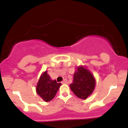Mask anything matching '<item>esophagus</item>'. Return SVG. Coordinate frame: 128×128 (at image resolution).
Segmentation results:
<instances>
[{
    "label": "esophagus",
    "instance_id": "1",
    "mask_svg": "<svg viewBox=\"0 0 128 128\" xmlns=\"http://www.w3.org/2000/svg\"><path fill=\"white\" fill-rule=\"evenodd\" d=\"M62 84H68V80L66 79V78H64V80L62 81Z\"/></svg>",
    "mask_w": 128,
    "mask_h": 128
}]
</instances>
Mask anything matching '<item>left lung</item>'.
<instances>
[{
	"label": "left lung",
	"mask_w": 128,
	"mask_h": 128,
	"mask_svg": "<svg viewBox=\"0 0 128 128\" xmlns=\"http://www.w3.org/2000/svg\"><path fill=\"white\" fill-rule=\"evenodd\" d=\"M95 84L96 80L93 74L86 66H80L76 68L70 88L77 97L86 100L92 95Z\"/></svg>",
	"instance_id": "1"
}]
</instances>
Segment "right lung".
<instances>
[{
  "mask_svg": "<svg viewBox=\"0 0 128 128\" xmlns=\"http://www.w3.org/2000/svg\"><path fill=\"white\" fill-rule=\"evenodd\" d=\"M61 85L60 83H58L56 80L51 79L46 70L40 77L36 92L44 101L48 102L54 98Z\"/></svg>",
  "mask_w": 128,
  "mask_h": 128,
  "instance_id": "1",
  "label": "right lung"
}]
</instances>
